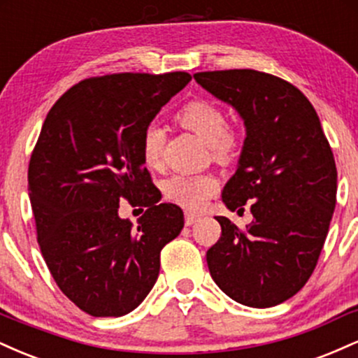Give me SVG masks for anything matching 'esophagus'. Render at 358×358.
Here are the masks:
<instances>
[{"mask_svg":"<svg viewBox=\"0 0 358 358\" xmlns=\"http://www.w3.org/2000/svg\"><path fill=\"white\" fill-rule=\"evenodd\" d=\"M199 220H200L199 213H192V212L185 213V225H188V227H190V225H193L195 222H199Z\"/></svg>","mask_w":358,"mask_h":358,"instance_id":"esophagus-1","label":"esophagus"}]
</instances>
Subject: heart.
Here are the masks:
<instances>
[{"mask_svg":"<svg viewBox=\"0 0 358 358\" xmlns=\"http://www.w3.org/2000/svg\"><path fill=\"white\" fill-rule=\"evenodd\" d=\"M176 121L192 131L210 148L213 159L231 162L239 148V139L227 129V117L219 106L208 101H193L176 113ZM165 133L158 124L146 126L141 136V156L148 168L162 163ZM219 190V180L213 175H173L165 182V196L187 210H200L207 200Z\"/></svg>","mask_w":358,"mask_h":358,"instance_id":"obj_1","label":"heart"}]
</instances>
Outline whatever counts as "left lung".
Listing matches in <instances>:
<instances>
[{
    "label": "left lung",
    "instance_id": "obj_1",
    "mask_svg": "<svg viewBox=\"0 0 358 358\" xmlns=\"http://www.w3.org/2000/svg\"><path fill=\"white\" fill-rule=\"evenodd\" d=\"M193 79L244 121L222 202L232 212L249 203L254 217L245 231L215 217L222 236L207 250L208 271L234 301L276 306L306 285L318 262L336 203L334 153L315 108L289 82L250 69Z\"/></svg>",
    "mask_w": 358,
    "mask_h": 358
}]
</instances>
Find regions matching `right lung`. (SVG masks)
I'll use <instances>...</instances> for the list:
<instances>
[{
    "instance_id": "add662e5",
    "label": "right lung",
    "mask_w": 358,
    "mask_h": 358,
    "mask_svg": "<svg viewBox=\"0 0 358 358\" xmlns=\"http://www.w3.org/2000/svg\"><path fill=\"white\" fill-rule=\"evenodd\" d=\"M192 76L113 73L73 85L53 104L28 166L36 237L57 286L92 316L131 313L153 289L159 252L183 212L159 203L141 136ZM146 206L134 228L118 202Z\"/></svg>"
}]
</instances>
